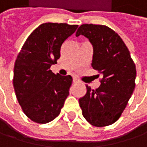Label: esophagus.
<instances>
[{"label":"esophagus","instance_id":"esophagus-1","mask_svg":"<svg viewBox=\"0 0 147 147\" xmlns=\"http://www.w3.org/2000/svg\"><path fill=\"white\" fill-rule=\"evenodd\" d=\"M80 81L78 80V79H76V78H73V83L74 84H76V83H79Z\"/></svg>","mask_w":147,"mask_h":147}]
</instances>
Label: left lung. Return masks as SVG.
<instances>
[{
  "label": "left lung",
  "mask_w": 147,
  "mask_h": 147,
  "mask_svg": "<svg viewBox=\"0 0 147 147\" xmlns=\"http://www.w3.org/2000/svg\"><path fill=\"white\" fill-rule=\"evenodd\" d=\"M80 35L92 44L91 66L102 76L99 87L92 90L86 86V95L79 99L82 115L92 125H111L121 116L133 93L136 65L124 41L107 26L83 24L76 33Z\"/></svg>",
  "instance_id": "1"
}]
</instances>
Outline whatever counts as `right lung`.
I'll return each mask as SVG.
<instances>
[{
  "instance_id": "right-lung-1",
  "label": "right lung",
  "mask_w": 147,
  "mask_h": 147,
  "mask_svg": "<svg viewBox=\"0 0 147 147\" xmlns=\"http://www.w3.org/2000/svg\"><path fill=\"white\" fill-rule=\"evenodd\" d=\"M78 25L43 23L25 41L14 65L17 100L32 121L46 124L59 116L72 83L71 76L54 74L51 66L61 56V45Z\"/></svg>"
}]
</instances>
